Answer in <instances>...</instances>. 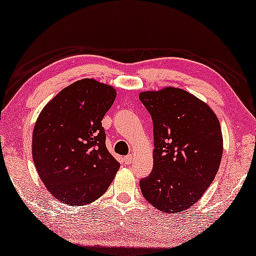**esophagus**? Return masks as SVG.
Wrapping results in <instances>:
<instances>
[{
	"mask_svg": "<svg viewBox=\"0 0 256 256\" xmlns=\"http://www.w3.org/2000/svg\"><path fill=\"white\" fill-rule=\"evenodd\" d=\"M133 160H134V157H133V155H131V154L124 157V162H125V164H128V165L131 164V162H133Z\"/></svg>",
	"mask_w": 256,
	"mask_h": 256,
	"instance_id": "1",
	"label": "esophagus"
}]
</instances>
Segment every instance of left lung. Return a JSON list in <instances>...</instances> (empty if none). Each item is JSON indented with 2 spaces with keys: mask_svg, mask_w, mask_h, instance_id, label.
Masks as SVG:
<instances>
[{
  "mask_svg": "<svg viewBox=\"0 0 256 256\" xmlns=\"http://www.w3.org/2000/svg\"><path fill=\"white\" fill-rule=\"evenodd\" d=\"M140 100L154 125L153 172L140 182L156 209L177 214L202 197L218 172L224 138L211 108L179 88L144 91Z\"/></svg>",
  "mask_w": 256,
  "mask_h": 256,
  "instance_id": "8db88e82",
  "label": "left lung"
}]
</instances>
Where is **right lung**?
Returning <instances> with one entry per match:
<instances>
[{"label": "right lung", "instance_id": "1", "mask_svg": "<svg viewBox=\"0 0 256 256\" xmlns=\"http://www.w3.org/2000/svg\"><path fill=\"white\" fill-rule=\"evenodd\" d=\"M116 90L94 79L62 89L42 108L32 130L35 167L57 200L72 206L94 202L120 168L106 146L102 118Z\"/></svg>", "mask_w": 256, "mask_h": 256}]
</instances>
